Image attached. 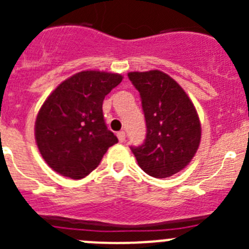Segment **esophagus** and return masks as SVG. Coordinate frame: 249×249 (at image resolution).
<instances>
[{
  "label": "esophagus",
  "instance_id": "obj_1",
  "mask_svg": "<svg viewBox=\"0 0 249 249\" xmlns=\"http://www.w3.org/2000/svg\"><path fill=\"white\" fill-rule=\"evenodd\" d=\"M117 137H118V141H120L121 143H123V142L126 141V133H124V132H123V131L118 132Z\"/></svg>",
  "mask_w": 249,
  "mask_h": 249
}]
</instances>
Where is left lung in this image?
Returning a JSON list of instances; mask_svg holds the SVG:
<instances>
[{
  "instance_id": "left-lung-1",
  "label": "left lung",
  "mask_w": 249,
  "mask_h": 249,
  "mask_svg": "<svg viewBox=\"0 0 249 249\" xmlns=\"http://www.w3.org/2000/svg\"><path fill=\"white\" fill-rule=\"evenodd\" d=\"M128 78L140 92L147 126L144 143L131 151L147 175L171 177L190 163L198 149V113L184 89L164 72H129Z\"/></svg>"
}]
</instances>
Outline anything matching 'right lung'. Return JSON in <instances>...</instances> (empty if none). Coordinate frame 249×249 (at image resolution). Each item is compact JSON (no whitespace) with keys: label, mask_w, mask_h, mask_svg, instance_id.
<instances>
[{"label":"right lung","mask_w":249,"mask_h":249,"mask_svg":"<svg viewBox=\"0 0 249 249\" xmlns=\"http://www.w3.org/2000/svg\"><path fill=\"white\" fill-rule=\"evenodd\" d=\"M122 78L105 71L78 72L59 83L43 102L35 123V138L54 172L81 179L117 143L103 120L102 103Z\"/></svg>","instance_id":"add662e5"}]
</instances>
